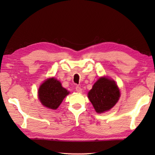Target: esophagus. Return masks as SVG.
I'll return each instance as SVG.
<instances>
[{"label": "esophagus", "instance_id": "34e87169", "mask_svg": "<svg viewBox=\"0 0 155 155\" xmlns=\"http://www.w3.org/2000/svg\"><path fill=\"white\" fill-rule=\"evenodd\" d=\"M76 91H77V93H82V91H83V89H82L81 87L77 86V87H76Z\"/></svg>", "mask_w": 155, "mask_h": 155}]
</instances>
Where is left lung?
<instances>
[{
  "label": "left lung",
  "instance_id": "left-lung-1",
  "mask_svg": "<svg viewBox=\"0 0 155 155\" xmlns=\"http://www.w3.org/2000/svg\"><path fill=\"white\" fill-rule=\"evenodd\" d=\"M120 96L119 88L115 81L106 77L99 78L88 93V97L97 113L111 109Z\"/></svg>",
  "mask_w": 155,
  "mask_h": 155
}]
</instances>
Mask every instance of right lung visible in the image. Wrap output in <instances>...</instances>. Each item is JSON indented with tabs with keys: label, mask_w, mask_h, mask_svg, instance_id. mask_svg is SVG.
<instances>
[{
	"label": "right lung",
	"mask_w": 155,
	"mask_h": 155,
	"mask_svg": "<svg viewBox=\"0 0 155 155\" xmlns=\"http://www.w3.org/2000/svg\"><path fill=\"white\" fill-rule=\"evenodd\" d=\"M68 94L69 92L53 77L46 80L39 87L38 91V97L41 104L53 110L57 109Z\"/></svg>",
	"instance_id": "obj_1"
}]
</instances>
